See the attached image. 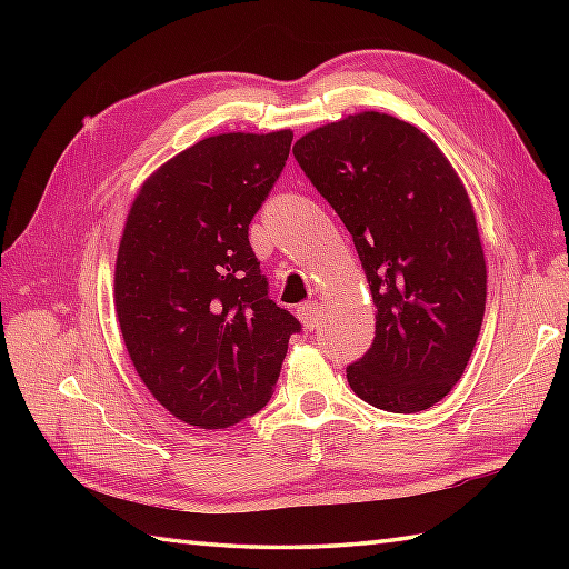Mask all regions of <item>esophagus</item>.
<instances>
[{"label": "esophagus", "instance_id": "obj_1", "mask_svg": "<svg viewBox=\"0 0 569 569\" xmlns=\"http://www.w3.org/2000/svg\"><path fill=\"white\" fill-rule=\"evenodd\" d=\"M298 318H300V322H303L306 330H312L320 320V306L316 303V300H308V303L298 308Z\"/></svg>", "mask_w": 569, "mask_h": 569}]
</instances>
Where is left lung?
<instances>
[{
  "instance_id": "8db88e82",
  "label": "left lung",
  "mask_w": 569,
  "mask_h": 569,
  "mask_svg": "<svg viewBox=\"0 0 569 569\" xmlns=\"http://www.w3.org/2000/svg\"><path fill=\"white\" fill-rule=\"evenodd\" d=\"M310 183L352 234L377 306L352 391L418 413L465 373L485 320L487 261L462 180L435 141L383 112L349 114L293 147Z\"/></svg>"
}]
</instances>
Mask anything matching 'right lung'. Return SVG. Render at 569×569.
<instances>
[{"instance_id": "1", "label": "right lung", "mask_w": 569, "mask_h": 569, "mask_svg": "<svg viewBox=\"0 0 569 569\" xmlns=\"http://www.w3.org/2000/svg\"><path fill=\"white\" fill-rule=\"evenodd\" d=\"M293 131L208 137L143 180L114 266V308L141 381L168 413L220 430L269 403L300 322L269 298L249 224Z\"/></svg>"}]
</instances>
